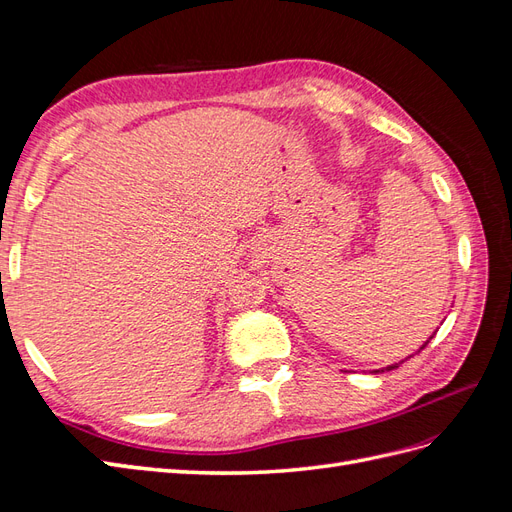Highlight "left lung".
<instances>
[{
	"instance_id": "obj_1",
	"label": "left lung",
	"mask_w": 512,
	"mask_h": 512,
	"mask_svg": "<svg viewBox=\"0 0 512 512\" xmlns=\"http://www.w3.org/2000/svg\"><path fill=\"white\" fill-rule=\"evenodd\" d=\"M433 335H436V333H433ZM433 335H431V337H433ZM431 337H429V339H431ZM429 339H427V342H425V344H423L421 348H418V352H421V350H423V348H425V346L429 344ZM410 356H414V354H410ZM410 356H408V359H410ZM408 359H404V361H408ZM404 361H399V363H393V365H389V367H382V369H374V371H371V374H384V371H391V369H397V367H399L401 363H404Z\"/></svg>"
}]
</instances>
